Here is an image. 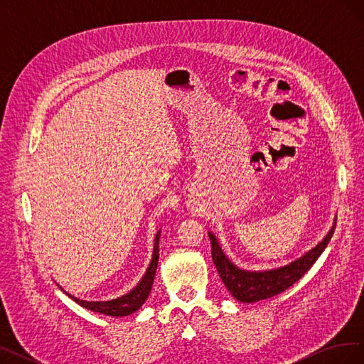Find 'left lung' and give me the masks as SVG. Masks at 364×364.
<instances>
[{
    "instance_id": "1",
    "label": "left lung",
    "mask_w": 364,
    "mask_h": 364,
    "mask_svg": "<svg viewBox=\"0 0 364 364\" xmlns=\"http://www.w3.org/2000/svg\"><path fill=\"white\" fill-rule=\"evenodd\" d=\"M334 229L336 225L321 243L310 252H306L302 258L293 261L289 266L267 272L240 270L225 257V253L220 249L215 237L213 234H209L213 261L215 264L220 278H222L226 289L232 293L235 299H238L240 302H258L285 291L290 289L296 281H299L304 274L311 269L317 258L322 255V252L325 250L326 245L329 243V240H331L334 234Z\"/></svg>"
}]
</instances>
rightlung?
<instances>
[{"label":"right lung","mask_w":364,"mask_h":364,"mask_svg":"<svg viewBox=\"0 0 364 364\" xmlns=\"http://www.w3.org/2000/svg\"><path fill=\"white\" fill-rule=\"evenodd\" d=\"M159 235H161V232H158L156 238H155V249H153V258H151L150 266L144 274V278L141 279V282L134 290L129 291L124 296L117 297V299L106 301V302H86V301L77 299V297H74V296H70L71 299H74L83 308H87V310L95 311V313H102L106 316L123 317V316H129L132 313H135L138 308L146 302V299L151 291L153 279H155L158 261H159Z\"/></svg>","instance_id":"add662e5"}]
</instances>
